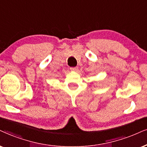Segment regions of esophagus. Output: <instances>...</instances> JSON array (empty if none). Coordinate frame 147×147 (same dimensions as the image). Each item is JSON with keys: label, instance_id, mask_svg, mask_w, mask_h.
Segmentation results:
<instances>
[{"label": "esophagus", "instance_id": "1", "mask_svg": "<svg viewBox=\"0 0 147 147\" xmlns=\"http://www.w3.org/2000/svg\"><path fill=\"white\" fill-rule=\"evenodd\" d=\"M70 70L71 71H78V67H71Z\"/></svg>", "mask_w": 147, "mask_h": 147}]
</instances>
